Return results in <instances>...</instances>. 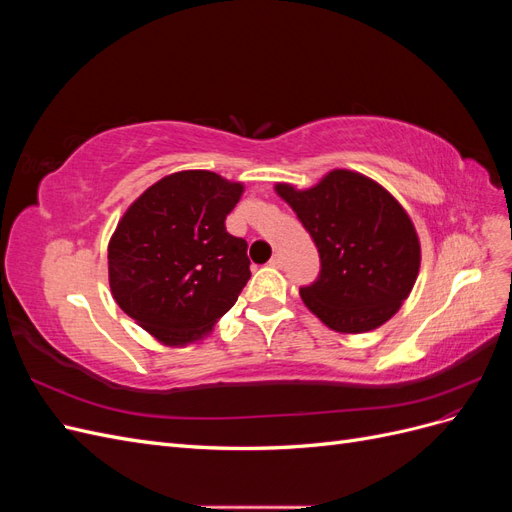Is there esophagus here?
Here are the masks:
<instances>
[{"label": "esophagus", "instance_id": "34e87169", "mask_svg": "<svg viewBox=\"0 0 512 512\" xmlns=\"http://www.w3.org/2000/svg\"><path fill=\"white\" fill-rule=\"evenodd\" d=\"M269 265L275 267V269H282V267H284V256H282V254H273Z\"/></svg>", "mask_w": 512, "mask_h": 512}]
</instances>
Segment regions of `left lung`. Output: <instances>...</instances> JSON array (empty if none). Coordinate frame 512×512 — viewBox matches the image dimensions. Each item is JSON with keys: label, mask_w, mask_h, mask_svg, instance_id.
<instances>
[{"label": "left lung", "mask_w": 512, "mask_h": 512, "mask_svg": "<svg viewBox=\"0 0 512 512\" xmlns=\"http://www.w3.org/2000/svg\"><path fill=\"white\" fill-rule=\"evenodd\" d=\"M275 192L312 235L322 269L301 288L305 307L337 333H367L391 320L410 297L421 269V241L408 211L371 177L333 168L299 190Z\"/></svg>", "instance_id": "left-lung-1"}]
</instances>
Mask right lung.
Returning a JSON list of instances; mask_svg holds the SVG:
<instances>
[{"label": "right lung", "instance_id": "1", "mask_svg": "<svg viewBox=\"0 0 512 512\" xmlns=\"http://www.w3.org/2000/svg\"><path fill=\"white\" fill-rule=\"evenodd\" d=\"M243 190L211 170H179L121 215L108 241V284L162 346L203 342L250 280L247 243L224 226Z\"/></svg>", "mask_w": 512, "mask_h": 512}]
</instances>
